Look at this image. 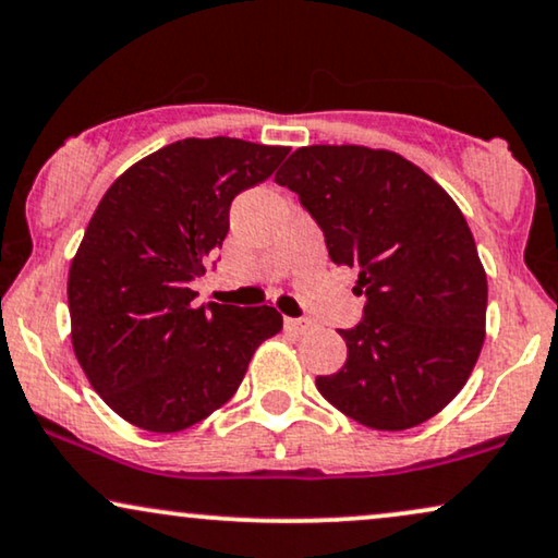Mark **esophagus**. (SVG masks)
I'll use <instances>...</instances> for the list:
<instances>
[{
    "mask_svg": "<svg viewBox=\"0 0 558 558\" xmlns=\"http://www.w3.org/2000/svg\"><path fill=\"white\" fill-rule=\"evenodd\" d=\"M283 324L288 331H293V335H303V331L312 327V322H306V319H286Z\"/></svg>",
    "mask_w": 558,
    "mask_h": 558,
    "instance_id": "1",
    "label": "esophagus"
}]
</instances>
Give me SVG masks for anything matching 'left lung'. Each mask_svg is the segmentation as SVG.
Masks as SVG:
<instances>
[{"instance_id": "left-lung-1", "label": "left lung", "mask_w": 558, "mask_h": 558, "mask_svg": "<svg viewBox=\"0 0 558 558\" xmlns=\"http://www.w3.org/2000/svg\"><path fill=\"white\" fill-rule=\"evenodd\" d=\"M275 182L299 195L335 265L357 270L363 319L316 389L373 429L417 427L463 389L486 324V272L453 197L417 165L368 146H303Z\"/></svg>"}]
</instances>
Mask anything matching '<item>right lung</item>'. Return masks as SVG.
<instances>
[{
	"label": "right lung",
	"mask_w": 558,
	"mask_h": 558,
	"mask_svg": "<svg viewBox=\"0 0 558 558\" xmlns=\"http://www.w3.org/2000/svg\"><path fill=\"white\" fill-rule=\"evenodd\" d=\"M288 146L174 141L108 187L69 267L72 344L112 412L180 433L223 407L267 337L272 306H195V278L229 234L231 201L270 178Z\"/></svg>",
	"instance_id": "obj_1"
}]
</instances>
